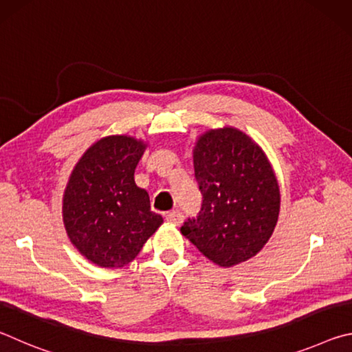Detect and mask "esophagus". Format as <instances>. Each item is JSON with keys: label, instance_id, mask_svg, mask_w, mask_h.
Instances as JSON below:
<instances>
[{"label": "esophagus", "instance_id": "34e87169", "mask_svg": "<svg viewBox=\"0 0 352 352\" xmlns=\"http://www.w3.org/2000/svg\"><path fill=\"white\" fill-rule=\"evenodd\" d=\"M183 217L184 216H183L180 211H170V212L166 214V219H168L169 222L175 223V225H180L183 222Z\"/></svg>", "mask_w": 352, "mask_h": 352}]
</instances>
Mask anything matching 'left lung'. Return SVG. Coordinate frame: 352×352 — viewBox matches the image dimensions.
I'll return each mask as SVG.
<instances>
[{
	"mask_svg": "<svg viewBox=\"0 0 352 352\" xmlns=\"http://www.w3.org/2000/svg\"><path fill=\"white\" fill-rule=\"evenodd\" d=\"M201 206L182 233L220 267L253 258L275 230L279 186L269 160L239 130H210L194 148Z\"/></svg>",
	"mask_w": 352,
	"mask_h": 352,
	"instance_id": "1",
	"label": "left lung"
}]
</instances>
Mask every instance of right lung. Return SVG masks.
I'll return each mask as SVG.
<instances>
[{
  "label": "right lung",
  "instance_id": "1",
  "mask_svg": "<svg viewBox=\"0 0 352 352\" xmlns=\"http://www.w3.org/2000/svg\"><path fill=\"white\" fill-rule=\"evenodd\" d=\"M144 144L109 136L83 153L63 197V222L77 250L100 267H122L136 258L163 217L151 210L147 190L135 184Z\"/></svg>",
  "mask_w": 352,
  "mask_h": 352
}]
</instances>
